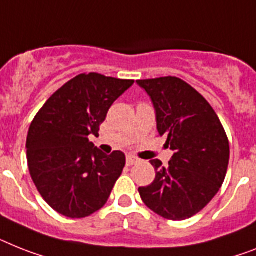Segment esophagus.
<instances>
[{"label": "esophagus", "mask_w": 256, "mask_h": 256, "mask_svg": "<svg viewBox=\"0 0 256 256\" xmlns=\"http://www.w3.org/2000/svg\"><path fill=\"white\" fill-rule=\"evenodd\" d=\"M138 160L136 157H133V156H126V166H132V164H137Z\"/></svg>", "instance_id": "34e87169"}]
</instances>
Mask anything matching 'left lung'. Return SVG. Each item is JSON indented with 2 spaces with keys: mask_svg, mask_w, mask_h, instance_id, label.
<instances>
[{
  "mask_svg": "<svg viewBox=\"0 0 256 256\" xmlns=\"http://www.w3.org/2000/svg\"><path fill=\"white\" fill-rule=\"evenodd\" d=\"M150 96L157 130L174 152L168 166L152 160L156 179L138 192L154 213L180 221L199 213L216 196L229 164V141L206 98L176 77L140 80Z\"/></svg>",
  "mask_w": 256,
  "mask_h": 256,
  "instance_id": "1",
  "label": "left lung"
}]
</instances>
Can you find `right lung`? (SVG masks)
Instances as JSON below:
<instances>
[{
	"mask_svg": "<svg viewBox=\"0 0 256 256\" xmlns=\"http://www.w3.org/2000/svg\"><path fill=\"white\" fill-rule=\"evenodd\" d=\"M132 80L80 74L54 92L27 134V162L48 206L69 218H84L108 200L126 166L123 152L104 154L88 141L99 136L110 107Z\"/></svg>",
	"mask_w": 256,
	"mask_h": 256,
	"instance_id": "add662e5",
	"label": "right lung"
}]
</instances>
